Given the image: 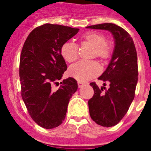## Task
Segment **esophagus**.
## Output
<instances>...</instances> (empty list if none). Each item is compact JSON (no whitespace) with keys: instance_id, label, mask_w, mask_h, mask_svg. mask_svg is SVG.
I'll return each mask as SVG.
<instances>
[{"instance_id":"1","label":"esophagus","mask_w":151,"mask_h":151,"mask_svg":"<svg viewBox=\"0 0 151 151\" xmlns=\"http://www.w3.org/2000/svg\"><path fill=\"white\" fill-rule=\"evenodd\" d=\"M78 87L81 88L83 86V85H85V83H82V82H81V81H78Z\"/></svg>"}]
</instances>
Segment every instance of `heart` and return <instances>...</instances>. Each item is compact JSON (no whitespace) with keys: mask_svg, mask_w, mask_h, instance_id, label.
Returning <instances> with one entry per match:
<instances>
[{"mask_svg":"<svg viewBox=\"0 0 151 151\" xmlns=\"http://www.w3.org/2000/svg\"><path fill=\"white\" fill-rule=\"evenodd\" d=\"M84 43L93 47V57H96L102 63H106L112 55L113 48L106 37L99 32L90 31L81 36ZM60 54L67 63L76 61L78 57V45L72 42H66L61 46ZM69 75L78 81H86L100 73V67L96 62H79L69 69Z\"/></svg>","mask_w":151,"mask_h":151,"instance_id":"b5f03b06","label":"heart"}]
</instances>
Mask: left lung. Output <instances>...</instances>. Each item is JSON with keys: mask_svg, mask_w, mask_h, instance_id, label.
I'll return each mask as SVG.
<instances>
[{"mask_svg": "<svg viewBox=\"0 0 151 151\" xmlns=\"http://www.w3.org/2000/svg\"><path fill=\"white\" fill-rule=\"evenodd\" d=\"M91 29H106L115 39L112 59L99 80L109 83L110 88H99L90 83L94 95L88 100L90 117L103 127L114 126L126 114L135 97L138 81L137 53L134 41L128 32L114 23L89 26ZM105 92H104V90Z\"/></svg>", "mask_w": 151, "mask_h": 151, "instance_id": "1", "label": "left lung"}]
</instances>
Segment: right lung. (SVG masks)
<instances>
[{"label":"right lung","instance_id":"1","mask_svg":"<svg viewBox=\"0 0 151 151\" xmlns=\"http://www.w3.org/2000/svg\"><path fill=\"white\" fill-rule=\"evenodd\" d=\"M79 29L46 23L30 32L20 55L21 96L31 118L44 129L56 128L66 117L69 101L78 90L77 81L65 79L56 91L66 70V62L60 54L64 43L77 34Z\"/></svg>","mask_w":151,"mask_h":151}]
</instances>
